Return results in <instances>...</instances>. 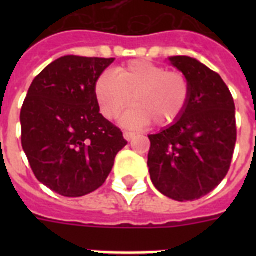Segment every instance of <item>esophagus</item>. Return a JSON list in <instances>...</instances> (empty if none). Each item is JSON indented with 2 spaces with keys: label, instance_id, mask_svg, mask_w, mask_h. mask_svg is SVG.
I'll use <instances>...</instances> for the list:
<instances>
[{
  "label": "esophagus",
  "instance_id": "esophagus-1",
  "mask_svg": "<svg viewBox=\"0 0 256 256\" xmlns=\"http://www.w3.org/2000/svg\"><path fill=\"white\" fill-rule=\"evenodd\" d=\"M124 140H128V142H130V140H132V138H134V136H136V132H124Z\"/></svg>",
  "mask_w": 256,
  "mask_h": 256
}]
</instances>
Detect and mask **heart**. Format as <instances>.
<instances>
[{"label": "heart", "mask_w": 256, "mask_h": 256, "mask_svg": "<svg viewBox=\"0 0 256 256\" xmlns=\"http://www.w3.org/2000/svg\"><path fill=\"white\" fill-rule=\"evenodd\" d=\"M94 94L100 112L116 120L132 102L136 106L124 116V126L152 124L168 128L183 116L190 100V82L183 74L148 61H130L116 74L104 72L96 78Z\"/></svg>", "instance_id": "heart-1"}]
</instances>
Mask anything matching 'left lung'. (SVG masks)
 I'll return each mask as SVG.
<instances>
[{
	"mask_svg": "<svg viewBox=\"0 0 256 256\" xmlns=\"http://www.w3.org/2000/svg\"><path fill=\"white\" fill-rule=\"evenodd\" d=\"M190 82V100L178 122L148 136V166L154 186L186 202L207 195L230 168L235 142V104L218 73L195 58H168Z\"/></svg>",
	"mask_w": 256,
	"mask_h": 256,
	"instance_id": "1",
	"label": "left lung"
}]
</instances>
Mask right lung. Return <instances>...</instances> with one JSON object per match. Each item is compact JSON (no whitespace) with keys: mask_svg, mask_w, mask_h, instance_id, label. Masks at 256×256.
Returning a JSON list of instances; mask_svg holds the SVG:
<instances>
[{"mask_svg":"<svg viewBox=\"0 0 256 256\" xmlns=\"http://www.w3.org/2000/svg\"><path fill=\"white\" fill-rule=\"evenodd\" d=\"M114 58L65 56L48 65L21 108V142L36 178L69 198L100 188L120 150V128L100 112L96 78Z\"/></svg>","mask_w":256,"mask_h":256,"instance_id":"obj_1","label":"right lung"}]
</instances>
